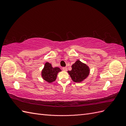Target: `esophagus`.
<instances>
[{
  "label": "esophagus",
  "instance_id": "obj_1",
  "mask_svg": "<svg viewBox=\"0 0 126 126\" xmlns=\"http://www.w3.org/2000/svg\"><path fill=\"white\" fill-rule=\"evenodd\" d=\"M63 70L64 71H66L67 70V67H63Z\"/></svg>",
  "mask_w": 126,
  "mask_h": 126
}]
</instances>
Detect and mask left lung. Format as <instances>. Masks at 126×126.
Returning a JSON list of instances; mask_svg holds the SVG:
<instances>
[{
  "label": "left lung",
  "instance_id": "8db88e82",
  "mask_svg": "<svg viewBox=\"0 0 126 126\" xmlns=\"http://www.w3.org/2000/svg\"><path fill=\"white\" fill-rule=\"evenodd\" d=\"M72 69L68 71L72 81L81 82L86 79L90 73L89 67L85 63L78 60L71 66Z\"/></svg>",
  "mask_w": 126,
  "mask_h": 126
}]
</instances>
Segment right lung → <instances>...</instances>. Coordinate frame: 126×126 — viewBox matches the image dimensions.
<instances>
[{
  "mask_svg": "<svg viewBox=\"0 0 126 126\" xmlns=\"http://www.w3.org/2000/svg\"><path fill=\"white\" fill-rule=\"evenodd\" d=\"M62 71L59 67H52L51 64L46 63L41 71V77L46 81L52 83L56 80L58 72Z\"/></svg>",
  "mask_w": 126,
  "mask_h": 126,
  "instance_id": "1",
  "label": "right lung"
}]
</instances>
